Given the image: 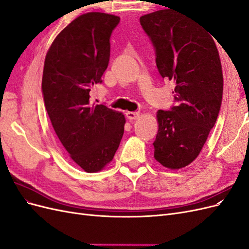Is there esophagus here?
I'll list each match as a JSON object with an SVG mask.
<instances>
[{"mask_svg": "<svg viewBox=\"0 0 249 249\" xmlns=\"http://www.w3.org/2000/svg\"><path fill=\"white\" fill-rule=\"evenodd\" d=\"M140 117V113L139 112H126V118L130 120L134 119H138Z\"/></svg>", "mask_w": 249, "mask_h": 249, "instance_id": "1", "label": "esophagus"}]
</instances>
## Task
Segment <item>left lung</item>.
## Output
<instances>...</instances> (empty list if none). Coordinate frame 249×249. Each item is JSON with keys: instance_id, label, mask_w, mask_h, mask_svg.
Returning a JSON list of instances; mask_svg holds the SVG:
<instances>
[{"instance_id": "8db88e82", "label": "left lung", "mask_w": 249, "mask_h": 249, "mask_svg": "<svg viewBox=\"0 0 249 249\" xmlns=\"http://www.w3.org/2000/svg\"><path fill=\"white\" fill-rule=\"evenodd\" d=\"M156 49L161 76L176 84L177 106L157 112L155 159L164 167L191 164L205 144L219 113L222 67L214 39L197 21L171 9L140 18Z\"/></svg>"}]
</instances>
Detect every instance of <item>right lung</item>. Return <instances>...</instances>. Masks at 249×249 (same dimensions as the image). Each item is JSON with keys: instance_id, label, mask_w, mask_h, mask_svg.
Wrapping results in <instances>:
<instances>
[{"instance_id": "1", "label": "right lung", "mask_w": 249, "mask_h": 249, "mask_svg": "<svg viewBox=\"0 0 249 249\" xmlns=\"http://www.w3.org/2000/svg\"><path fill=\"white\" fill-rule=\"evenodd\" d=\"M119 19L82 14L57 35L44 60L41 88L52 125L71 160L90 173L112 161L124 131L123 113L89 100L108 67L110 36Z\"/></svg>"}]
</instances>
